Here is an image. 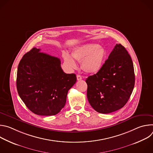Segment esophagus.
Segmentation results:
<instances>
[{
  "instance_id": "34e87169",
  "label": "esophagus",
  "mask_w": 153,
  "mask_h": 153,
  "mask_svg": "<svg viewBox=\"0 0 153 153\" xmlns=\"http://www.w3.org/2000/svg\"><path fill=\"white\" fill-rule=\"evenodd\" d=\"M77 80H80L82 79V77L80 75H77Z\"/></svg>"
}]
</instances>
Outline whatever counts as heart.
Returning a JSON list of instances; mask_svg holds the SVG:
<instances>
[{"instance_id": "1", "label": "heart", "mask_w": 153, "mask_h": 153, "mask_svg": "<svg viewBox=\"0 0 153 153\" xmlns=\"http://www.w3.org/2000/svg\"><path fill=\"white\" fill-rule=\"evenodd\" d=\"M71 55L63 52L64 62L70 69H74L77 63L74 59L81 62L82 69L88 73H96L102 68L106 57L105 50L95 43H86L74 48ZM74 58L73 59V58Z\"/></svg>"}]
</instances>
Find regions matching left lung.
<instances>
[{
    "label": "left lung",
    "instance_id": "1",
    "mask_svg": "<svg viewBox=\"0 0 153 153\" xmlns=\"http://www.w3.org/2000/svg\"><path fill=\"white\" fill-rule=\"evenodd\" d=\"M87 98L100 113L116 111L125 106L135 83L133 63L121 44H116L100 70L86 79Z\"/></svg>",
    "mask_w": 153,
    "mask_h": 153
}]
</instances>
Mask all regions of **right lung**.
Returning a JSON list of instances; mask_svg holds the SVG:
<instances>
[{"label":"right lung","instance_id":"obj_1","mask_svg":"<svg viewBox=\"0 0 153 153\" xmlns=\"http://www.w3.org/2000/svg\"><path fill=\"white\" fill-rule=\"evenodd\" d=\"M33 48L22 57L17 68L18 94L29 110L40 116L59 113L68 90L76 82L75 74H66L60 60Z\"/></svg>","mask_w":153,"mask_h":153}]
</instances>
